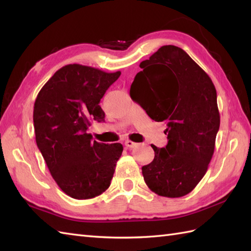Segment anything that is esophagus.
I'll use <instances>...</instances> for the list:
<instances>
[{
    "mask_svg": "<svg viewBox=\"0 0 251 251\" xmlns=\"http://www.w3.org/2000/svg\"><path fill=\"white\" fill-rule=\"evenodd\" d=\"M125 146L126 148H129V149H132V148H136L137 147V143L131 141V140H126L125 141Z\"/></svg>",
    "mask_w": 251,
    "mask_h": 251,
    "instance_id": "obj_1",
    "label": "esophagus"
}]
</instances>
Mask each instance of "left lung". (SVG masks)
Wrapping results in <instances>:
<instances>
[{
    "mask_svg": "<svg viewBox=\"0 0 251 251\" xmlns=\"http://www.w3.org/2000/svg\"><path fill=\"white\" fill-rule=\"evenodd\" d=\"M130 97L156 122L168 143L151 146L154 159L142 167L149 189L159 196L189 194L204 177L220 126L217 92L209 75L180 47L162 46L140 63Z\"/></svg>",
    "mask_w": 251,
    "mask_h": 251,
    "instance_id": "left-lung-1",
    "label": "left lung"
}]
</instances>
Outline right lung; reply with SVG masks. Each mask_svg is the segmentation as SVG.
Instances as JSON below:
<instances>
[{
	"label": "right lung",
	"instance_id": "add662e5",
	"mask_svg": "<svg viewBox=\"0 0 251 251\" xmlns=\"http://www.w3.org/2000/svg\"><path fill=\"white\" fill-rule=\"evenodd\" d=\"M120 75L73 63L59 69L37 94L36 145L51 177L72 199H93L111 184L123 146L93 141L88 128L104 121L100 99Z\"/></svg>",
	"mask_w": 251,
	"mask_h": 251
}]
</instances>
